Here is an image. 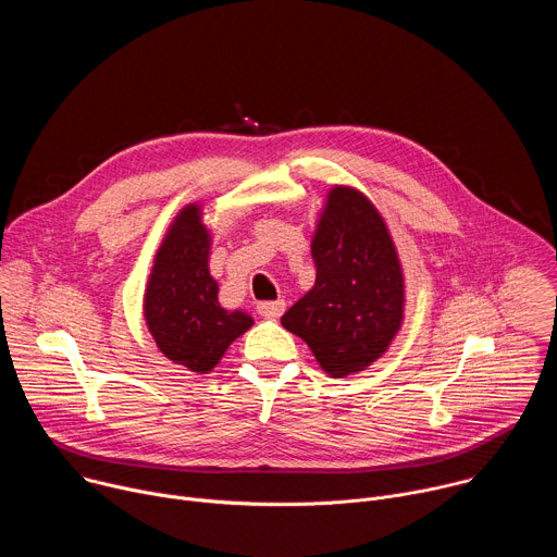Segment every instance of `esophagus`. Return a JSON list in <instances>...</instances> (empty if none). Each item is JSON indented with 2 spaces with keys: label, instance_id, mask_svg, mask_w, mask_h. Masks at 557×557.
<instances>
[{
  "label": "esophagus",
  "instance_id": "34e87169",
  "mask_svg": "<svg viewBox=\"0 0 557 557\" xmlns=\"http://www.w3.org/2000/svg\"><path fill=\"white\" fill-rule=\"evenodd\" d=\"M286 310V301L284 299H273V301H260L258 304V312L262 317H269V320H277V317Z\"/></svg>",
  "mask_w": 557,
  "mask_h": 557
}]
</instances>
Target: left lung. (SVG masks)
<instances>
[{
    "label": "left lung",
    "instance_id": "8db88e82",
    "mask_svg": "<svg viewBox=\"0 0 557 557\" xmlns=\"http://www.w3.org/2000/svg\"><path fill=\"white\" fill-rule=\"evenodd\" d=\"M314 286L282 317L335 379L372 366L404 324L406 280L379 209L355 187L335 185L312 235Z\"/></svg>",
    "mask_w": 557,
    "mask_h": 557
}]
</instances>
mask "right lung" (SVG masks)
<instances>
[{
  "instance_id": "1",
  "label": "right lung",
  "mask_w": 557,
  "mask_h": 557,
  "mask_svg": "<svg viewBox=\"0 0 557 557\" xmlns=\"http://www.w3.org/2000/svg\"><path fill=\"white\" fill-rule=\"evenodd\" d=\"M211 231L202 207L191 202L170 224L145 286L143 314L158 350L189 372L209 374L226 348L253 326L245 310L218 301L209 273Z\"/></svg>"
}]
</instances>
